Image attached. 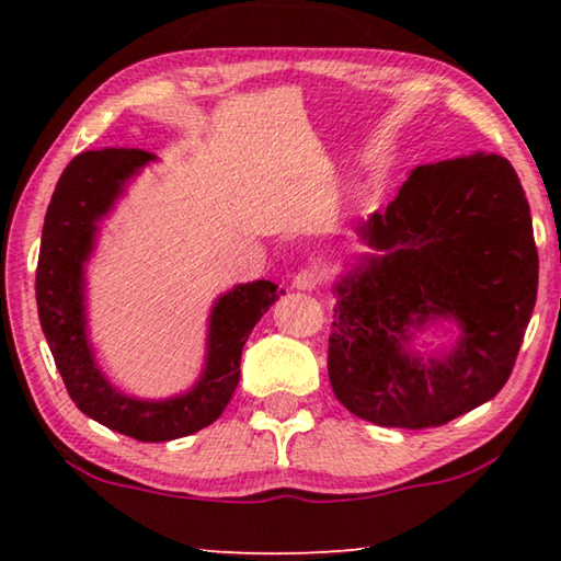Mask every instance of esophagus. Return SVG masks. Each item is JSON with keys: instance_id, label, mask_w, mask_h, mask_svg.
Returning a JSON list of instances; mask_svg holds the SVG:
<instances>
[{"instance_id": "esophagus-1", "label": "esophagus", "mask_w": 561, "mask_h": 561, "mask_svg": "<svg viewBox=\"0 0 561 561\" xmlns=\"http://www.w3.org/2000/svg\"><path fill=\"white\" fill-rule=\"evenodd\" d=\"M321 282H324V270L319 264H307L294 274V287L297 289H317Z\"/></svg>"}]
</instances>
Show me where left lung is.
I'll return each mask as SVG.
<instances>
[{"instance_id": "left-lung-1", "label": "left lung", "mask_w": 561, "mask_h": 561, "mask_svg": "<svg viewBox=\"0 0 561 561\" xmlns=\"http://www.w3.org/2000/svg\"><path fill=\"white\" fill-rule=\"evenodd\" d=\"M383 250L339 284L329 381L383 428H433L507 383L537 301L539 257L519 178L502 156L421 165L358 227ZM453 316L463 339L425 367L402 351L408 323Z\"/></svg>"}]
</instances>
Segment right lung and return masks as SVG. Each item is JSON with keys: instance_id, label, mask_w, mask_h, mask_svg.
I'll return each instance as SVG.
<instances>
[{"instance_id": "add662e5", "label": "right lung", "mask_w": 561, "mask_h": 561, "mask_svg": "<svg viewBox=\"0 0 561 561\" xmlns=\"http://www.w3.org/2000/svg\"><path fill=\"white\" fill-rule=\"evenodd\" d=\"M153 158L140 148H101L76 156L56 183L36 264L39 321L71 401L93 421L140 443L183 438L222 415L240 383L247 336L284 294L274 282L260 279L220 297L213 309L207 368L187 396L158 403L136 401L103 378L87 341L83 262L93 247L96 220L108 213L123 180Z\"/></svg>"}]
</instances>
